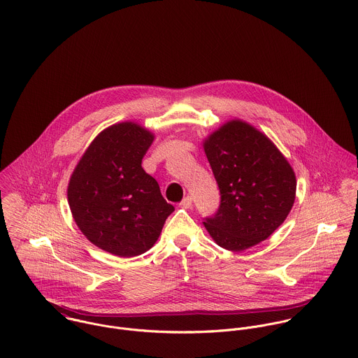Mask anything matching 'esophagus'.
<instances>
[{"label": "esophagus", "mask_w": 358, "mask_h": 358, "mask_svg": "<svg viewBox=\"0 0 358 358\" xmlns=\"http://www.w3.org/2000/svg\"><path fill=\"white\" fill-rule=\"evenodd\" d=\"M178 206L182 208V209H189V208L192 206V198H191V196H185V198L180 202Z\"/></svg>", "instance_id": "34e87169"}]
</instances>
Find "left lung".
I'll use <instances>...</instances> for the list:
<instances>
[{"instance_id": "left-lung-1", "label": "left lung", "mask_w": 358, "mask_h": 358, "mask_svg": "<svg viewBox=\"0 0 358 358\" xmlns=\"http://www.w3.org/2000/svg\"><path fill=\"white\" fill-rule=\"evenodd\" d=\"M220 189V205L203 224L215 243L242 252L267 239L289 215L296 177L284 155L264 134L232 120L205 143Z\"/></svg>"}]
</instances>
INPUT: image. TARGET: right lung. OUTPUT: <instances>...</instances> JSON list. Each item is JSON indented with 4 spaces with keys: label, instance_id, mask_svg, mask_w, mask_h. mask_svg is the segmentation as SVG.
<instances>
[{
    "label": "right lung",
    "instance_id": "right-lung-1",
    "mask_svg": "<svg viewBox=\"0 0 358 358\" xmlns=\"http://www.w3.org/2000/svg\"><path fill=\"white\" fill-rule=\"evenodd\" d=\"M153 136L136 123L103 130L73 171L68 199L73 218L90 242L119 257H134L157 241L174 212L157 181L145 173Z\"/></svg>",
    "mask_w": 358,
    "mask_h": 358
}]
</instances>
